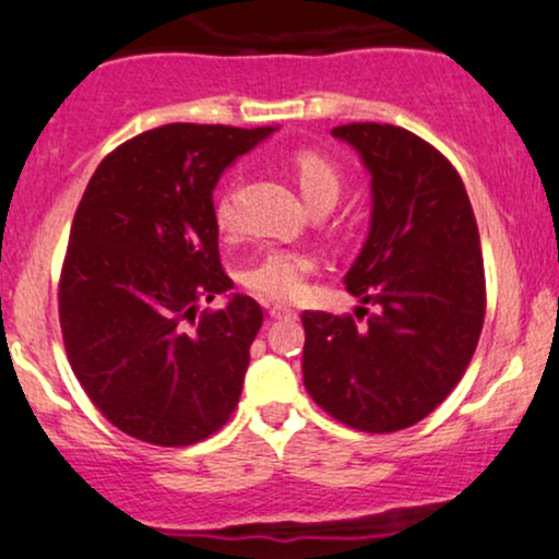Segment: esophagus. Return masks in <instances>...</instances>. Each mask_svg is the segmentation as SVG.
<instances>
[{
	"label": "esophagus",
	"instance_id": "esophagus-1",
	"mask_svg": "<svg viewBox=\"0 0 559 559\" xmlns=\"http://www.w3.org/2000/svg\"><path fill=\"white\" fill-rule=\"evenodd\" d=\"M267 312H271V318H275V320L297 318V310H292V307H288V305H281V301H275V305L267 307Z\"/></svg>",
	"mask_w": 559,
	"mask_h": 559
}]
</instances>
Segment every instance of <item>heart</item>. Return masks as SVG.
<instances>
[{
    "instance_id": "b5f03b06",
    "label": "heart",
    "mask_w": 559,
    "mask_h": 559,
    "mask_svg": "<svg viewBox=\"0 0 559 559\" xmlns=\"http://www.w3.org/2000/svg\"><path fill=\"white\" fill-rule=\"evenodd\" d=\"M292 170L301 194L310 204L336 202L342 194V170L320 152L301 150L292 157ZM215 223L221 230L236 228V191L226 189L215 202ZM316 271V258L299 249H267L243 267L241 281L249 292L265 299L292 301L305 294L307 278Z\"/></svg>"
}]
</instances>
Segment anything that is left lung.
Returning <instances> with one entry per match:
<instances>
[{"instance_id":"left-lung-1","label":"left lung","mask_w":559,"mask_h":559,"mask_svg":"<svg viewBox=\"0 0 559 559\" xmlns=\"http://www.w3.org/2000/svg\"><path fill=\"white\" fill-rule=\"evenodd\" d=\"M331 133L370 170V234L344 275L365 307L357 318L301 312V376L344 426L402 431L447 400L476 352L486 316L476 215L454 165L415 133L389 123Z\"/></svg>"}]
</instances>
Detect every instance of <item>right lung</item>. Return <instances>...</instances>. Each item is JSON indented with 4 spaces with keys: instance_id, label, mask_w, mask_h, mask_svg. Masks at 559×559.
Segmentation results:
<instances>
[{
    "instance_id": "right-lung-1",
    "label": "right lung",
    "mask_w": 559,
    "mask_h": 559,
    "mask_svg": "<svg viewBox=\"0 0 559 559\" xmlns=\"http://www.w3.org/2000/svg\"><path fill=\"white\" fill-rule=\"evenodd\" d=\"M273 126L170 123L128 139L83 191L60 273L70 368L115 428L157 447L213 436L239 404L262 307L221 265L213 189Z\"/></svg>"
}]
</instances>
